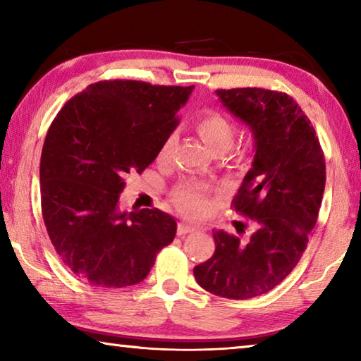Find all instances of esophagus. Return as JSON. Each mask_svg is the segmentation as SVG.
Listing matches in <instances>:
<instances>
[{
	"label": "esophagus",
	"instance_id": "obj_1",
	"mask_svg": "<svg viewBox=\"0 0 361 361\" xmlns=\"http://www.w3.org/2000/svg\"><path fill=\"white\" fill-rule=\"evenodd\" d=\"M194 231H195V226L189 224V223H185V221L178 223V229H176V232H178V235H185V234H189V232H194Z\"/></svg>",
	"mask_w": 361,
	"mask_h": 361
}]
</instances>
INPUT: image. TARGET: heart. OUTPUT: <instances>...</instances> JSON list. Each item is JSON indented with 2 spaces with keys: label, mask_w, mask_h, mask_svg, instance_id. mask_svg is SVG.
<instances>
[{
  "label": "heart",
  "mask_w": 361,
  "mask_h": 361,
  "mask_svg": "<svg viewBox=\"0 0 361 361\" xmlns=\"http://www.w3.org/2000/svg\"><path fill=\"white\" fill-rule=\"evenodd\" d=\"M194 129L199 133V137L202 138V142L209 146V149L216 152V154L228 149L235 138L234 122L219 111L204 113L195 121ZM167 146L169 143L166 145L164 151L167 149ZM175 202L188 212H204L209 207L207 189L200 185H194V183H186V185L176 189Z\"/></svg>",
  "instance_id": "obj_1"
}]
</instances>
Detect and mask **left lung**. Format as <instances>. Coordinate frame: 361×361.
<instances>
[{
	"mask_svg": "<svg viewBox=\"0 0 361 361\" xmlns=\"http://www.w3.org/2000/svg\"><path fill=\"white\" fill-rule=\"evenodd\" d=\"M216 95L255 137L252 169L232 200L252 231L245 237L213 231L215 253L194 267V277L216 296L250 299L276 288L301 259L325 191V157L290 95L261 87L219 89ZM235 229L245 234V224Z\"/></svg>",
	"mask_w": 361,
	"mask_h": 361,
	"instance_id": "1",
	"label": "left lung"
}]
</instances>
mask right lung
I'll use <instances>...</instances> for the list:
<instances>
[{
  "label": "right lung",
  "mask_w": 361,
  "mask_h": 361,
  "mask_svg": "<svg viewBox=\"0 0 361 361\" xmlns=\"http://www.w3.org/2000/svg\"><path fill=\"white\" fill-rule=\"evenodd\" d=\"M192 89L100 81L52 121L41 152V210L54 248L79 280L99 288L140 283L173 242L172 216L121 212L119 194L127 173H142L157 157Z\"/></svg>",
  "instance_id": "1"
}]
</instances>
